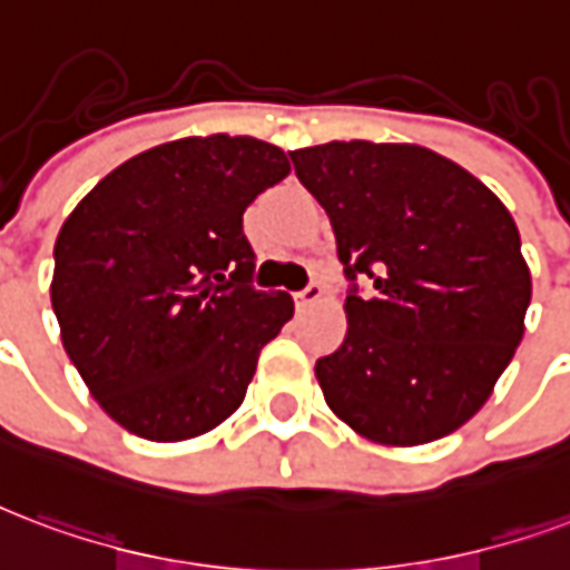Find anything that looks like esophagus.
I'll return each mask as SVG.
<instances>
[{"label": "esophagus", "instance_id": "obj_1", "mask_svg": "<svg viewBox=\"0 0 570 570\" xmlns=\"http://www.w3.org/2000/svg\"><path fill=\"white\" fill-rule=\"evenodd\" d=\"M320 298H323V286H320V281H311L305 289H298L296 293V307L298 311H305V307H311L314 302H320Z\"/></svg>", "mask_w": 570, "mask_h": 570}]
</instances>
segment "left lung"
<instances>
[{
	"instance_id": "1",
	"label": "left lung",
	"mask_w": 570,
	"mask_h": 570,
	"mask_svg": "<svg viewBox=\"0 0 570 570\" xmlns=\"http://www.w3.org/2000/svg\"><path fill=\"white\" fill-rule=\"evenodd\" d=\"M289 156L350 281L347 338L314 368L326 404L377 444L456 432L513 360L532 302L510 210L416 145L328 141Z\"/></svg>"
}]
</instances>
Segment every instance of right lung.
Wrapping results in <instances>:
<instances>
[{
    "label": "right lung",
    "mask_w": 570,
    "mask_h": 570,
    "mask_svg": "<svg viewBox=\"0 0 570 570\" xmlns=\"http://www.w3.org/2000/svg\"><path fill=\"white\" fill-rule=\"evenodd\" d=\"M289 175L247 135L180 138L126 159L62 223L50 302L62 347L111 420L187 441L244 402L259 350L293 317L253 286L244 210Z\"/></svg>",
    "instance_id": "right-lung-1"
}]
</instances>
